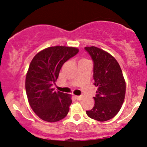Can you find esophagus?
I'll return each instance as SVG.
<instances>
[{"label":"esophagus","instance_id":"1","mask_svg":"<svg viewBox=\"0 0 147 147\" xmlns=\"http://www.w3.org/2000/svg\"><path fill=\"white\" fill-rule=\"evenodd\" d=\"M75 97L78 100H82V98H83V96H75Z\"/></svg>","mask_w":147,"mask_h":147}]
</instances>
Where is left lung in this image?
Listing matches in <instances>:
<instances>
[{"label":"left lung","mask_w":147,"mask_h":147,"mask_svg":"<svg viewBox=\"0 0 147 147\" xmlns=\"http://www.w3.org/2000/svg\"><path fill=\"white\" fill-rule=\"evenodd\" d=\"M84 49L94 63V84L98 87L94 107L86 113L98 121H107L122 107L126 92L125 78L118 63L111 54L94 46Z\"/></svg>","instance_id":"8db88e82"}]
</instances>
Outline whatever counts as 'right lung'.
Segmentation results:
<instances>
[{
	"label": "right lung",
	"instance_id": "add662e5",
	"mask_svg": "<svg viewBox=\"0 0 147 147\" xmlns=\"http://www.w3.org/2000/svg\"><path fill=\"white\" fill-rule=\"evenodd\" d=\"M78 49L65 46L48 47L34 57L26 76L25 89L32 110L45 121L54 122L66 117L71 96L53 89L65 62L78 53Z\"/></svg>",
	"mask_w": 147,
	"mask_h": 147
}]
</instances>
